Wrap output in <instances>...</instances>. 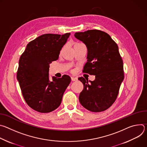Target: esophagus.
<instances>
[{
    "instance_id": "34e87169",
    "label": "esophagus",
    "mask_w": 147,
    "mask_h": 147,
    "mask_svg": "<svg viewBox=\"0 0 147 147\" xmlns=\"http://www.w3.org/2000/svg\"><path fill=\"white\" fill-rule=\"evenodd\" d=\"M71 81H76L78 80V78H76V77H71Z\"/></svg>"
}]
</instances>
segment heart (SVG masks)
Wrapping results in <instances>:
<instances>
[{"label":"heart","mask_w":147,"mask_h":147,"mask_svg":"<svg viewBox=\"0 0 147 147\" xmlns=\"http://www.w3.org/2000/svg\"><path fill=\"white\" fill-rule=\"evenodd\" d=\"M80 44H80V43H77V44H76L74 45V47L77 46V45H80Z\"/></svg>","instance_id":"1"}]
</instances>
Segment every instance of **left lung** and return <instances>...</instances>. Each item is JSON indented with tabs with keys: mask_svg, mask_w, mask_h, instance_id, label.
Returning a JSON list of instances; mask_svg holds the SVG:
<instances>
[{
	"mask_svg": "<svg viewBox=\"0 0 147 147\" xmlns=\"http://www.w3.org/2000/svg\"><path fill=\"white\" fill-rule=\"evenodd\" d=\"M74 36L85 44L88 50L83 73L95 76L93 81L78 78L84 85L80 102L91 112L105 111L116 100L124 79L123 63L118 46L108 34L98 30L76 32Z\"/></svg>",
	"mask_w": 147,
	"mask_h": 147,
	"instance_id": "obj_1",
	"label": "left lung"
}]
</instances>
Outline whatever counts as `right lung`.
Here are the masks:
<instances>
[{
  "label": "right lung",
  "mask_w": 147,
  "mask_h": 147,
  "mask_svg": "<svg viewBox=\"0 0 147 147\" xmlns=\"http://www.w3.org/2000/svg\"><path fill=\"white\" fill-rule=\"evenodd\" d=\"M70 35H42L30 42L20 57L17 78L25 101L35 111L49 113L57 109L70 83L67 75L49 79V64L58 59Z\"/></svg>",
  "instance_id": "1"
}]
</instances>
